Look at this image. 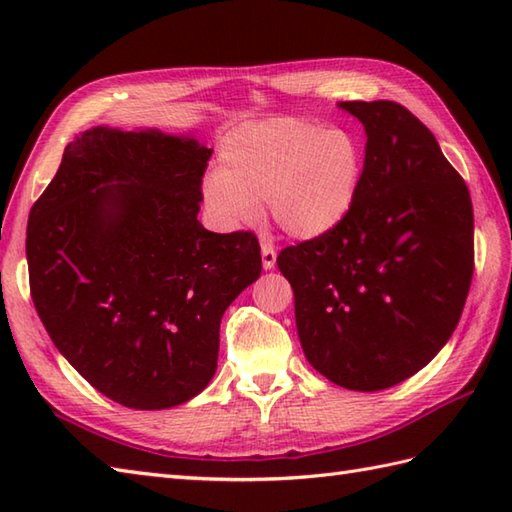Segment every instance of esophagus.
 I'll use <instances>...</instances> for the list:
<instances>
[{"mask_svg": "<svg viewBox=\"0 0 512 512\" xmlns=\"http://www.w3.org/2000/svg\"><path fill=\"white\" fill-rule=\"evenodd\" d=\"M275 264H277V250H275L273 244L264 242L262 244V266H264V270H273Z\"/></svg>", "mask_w": 512, "mask_h": 512, "instance_id": "34e87169", "label": "esophagus"}]
</instances>
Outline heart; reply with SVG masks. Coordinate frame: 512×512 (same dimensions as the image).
Here are the masks:
<instances>
[{"label":"heart","mask_w":512,"mask_h":512,"mask_svg":"<svg viewBox=\"0 0 512 512\" xmlns=\"http://www.w3.org/2000/svg\"><path fill=\"white\" fill-rule=\"evenodd\" d=\"M361 180L363 149L347 129L275 118L224 140L202 202L222 228L250 224L262 204L279 231L310 242L347 220Z\"/></svg>","instance_id":"obj_1"}]
</instances>
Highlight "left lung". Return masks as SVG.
<instances>
[{
  "mask_svg": "<svg viewBox=\"0 0 512 512\" xmlns=\"http://www.w3.org/2000/svg\"><path fill=\"white\" fill-rule=\"evenodd\" d=\"M363 125V180L347 220L277 257L295 290L308 363L352 391L429 365L460 321L473 277V204L427 127L394 101H343Z\"/></svg>",
  "mask_w": 512,
  "mask_h": 512,
  "instance_id": "obj_1",
  "label": "left lung"
}]
</instances>
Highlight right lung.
Returning <instances> with one entry per match:
<instances>
[{
    "instance_id": "1",
    "label": "right lung",
    "mask_w": 512,
    "mask_h": 512,
    "mask_svg": "<svg viewBox=\"0 0 512 512\" xmlns=\"http://www.w3.org/2000/svg\"><path fill=\"white\" fill-rule=\"evenodd\" d=\"M211 154L191 134L96 125L30 209L39 319L76 372L129 409L176 407L211 383L222 314L262 275L253 233L198 220Z\"/></svg>"
}]
</instances>
